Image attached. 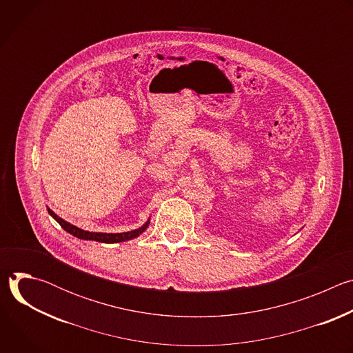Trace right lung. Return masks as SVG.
<instances>
[{"instance_id": "right-lung-1", "label": "right lung", "mask_w": 353, "mask_h": 353, "mask_svg": "<svg viewBox=\"0 0 353 353\" xmlns=\"http://www.w3.org/2000/svg\"><path fill=\"white\" fill-rule=\"evenodd\" d=\"M48 214L52 215L59 223L60 226L68 232L70 234L78 237V239H82V240H94V241H99V243H108V244H112V243H120V241H127V240H132L135 237H138L141 233H143L146 230V228L149 226V219L138 229H134V230H130V232H123V233H102V232H88V230H83L81 228H77L75 225H71L70 222L64 221L63 218H60L57 214H54L52 210L47 208Z\"/></svg>"}]
</instances>
